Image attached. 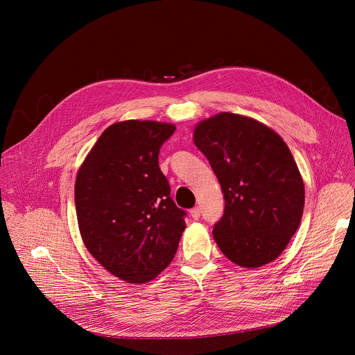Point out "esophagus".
<instances>
[{
    "label": "esophagus",
    "mask_w": 355,
    "mask_h": 355,
    "mask_svg": "<svg viewBox=\"0 0 355 355\" xmlns=\"http://www.w3.org/2000/svg\"><path fill=\"white\" fill-rule=\"evenodd\" d=\"M190 214H191V217H193L194 220H198V218L201 217V210H200L198 207H194V209L190 210Z\"/></svg>",
    "instance_id": "1"
}]
</instances>
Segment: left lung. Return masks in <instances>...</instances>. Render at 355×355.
<instances>
[{
	"mask_svg": "<svg viewBox=\"0 0 355 355\" xmlns=\"http://www.w3.org/2000/svg\"><path fill=\"white\" fill-rule=\"evenodd\" d=\"M224 194L213 238L230 261L259 268L283 253L304 214V179L283 138L263 123L221 112L193 134Z\"/></svg>",
	"mask_w": 355,
	"mask_h": 355,
	"instance_id": "obj_1",
	"label": "left lung"
}]
</instances>
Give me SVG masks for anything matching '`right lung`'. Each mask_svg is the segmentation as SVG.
I'll list each match as a JSON object with an SVG mask.
<instances>
[{"instance_id": "1", "label": "right lung", "mask_w": 355, "mask_h": 355, "mask_svg": "<svg viewBox=\"0 0 355 355\" xmlns=\"http://www.w3.org/2000/svg\"><path fill=\"white\" fill-rule=\"evenodd\" d=\"M171 123L124 120L109 125L76 173L75 205L82 241L116 277L142 284L173 259L186 228L158 166Z\"/></svg>"}]
</instances>
